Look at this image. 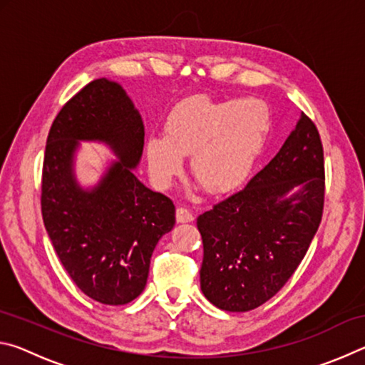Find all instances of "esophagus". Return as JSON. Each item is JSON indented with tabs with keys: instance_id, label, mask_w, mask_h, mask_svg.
I'll list each match as a JSON object with an SVG mask.
<instances>
[{
	"instance_id": "1",
	"label": "esophagus",
	"mask_w": 365,
	"mask_h": 365,
	"mask_svg": "<svg viewBox=\"0 0 365 365\" xmlns=\"http://www.w3.org/2000/svg\"><path fill=\"white\" fill-rule=\"evenodd\" d=\"M175 217H177V222H180V224H187V222H191V220L195 219L193 217V212H191L190 209H187L185 206H178L177 207Z\"/></svg>"
}]
</instances>
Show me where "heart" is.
<instances>
[{
	"label": "heart",
	"instance_id": "1",
	"mask_svg": "<svg viewBox=\"0 0 365 365\" xmlns=\"http://www.w3.org/2000/svg\"><path fill=\"white\" fill-rule=\"evenodd\" d=\"M269 127V108L259 98H188L170 109L164 137L146 140L148 168L165 187L182 170V158L191 154V170L202 187L212 193L230 191L248 177Z\"/></svg>",
	"mask_w": 365,
	"mask_h": 365
}]
</instances>
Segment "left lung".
Wrapping results in <instances>:
<instances>
[{
  "label": "left lung",
  "mask_w": 365,
  "mask_h": 365,
  "mask_svg": "<svg viewBox=\"0 0 365 365\" xmlns=\"http://www.w3.org/2000/svg\"><path fill=\"white\" fill-rule=\"evenodd\" d=\"M324 195L322 141L301 113L275 158L243 190L197 217L202 294L222 311L246 312L279 293L317 232Z\"/></svg>",
  "instance_id": "1"
}]
</instances>
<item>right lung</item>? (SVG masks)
I'll list each match as a JSON object with an SVG mask.
<instances>
[{"instance_id": "add662e5", "label": "right lung", "mask_w": 365, "mask_h": 365, "mask_svg": "<svg viewBox=\"0 0 365 365\" xmlns=\"http://www.w3.org/2000/svg\"><path fill=\"white\" fill-rule=\"evenodd\" d=\"M78 140H101L118 156L88 190L73 174ZM143 145L140 113L122 86L106 78L93 80L72 96L48 133L43 222L73 283L101 304H127L141 294L153 251L175 225L174 202L133 174Z\"/></svg>"}]
</instances>
